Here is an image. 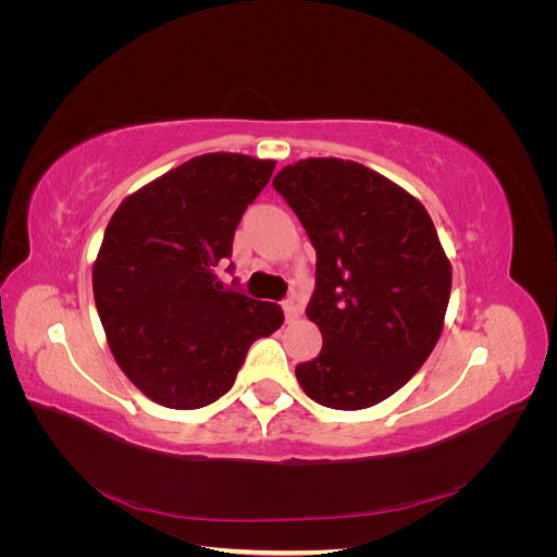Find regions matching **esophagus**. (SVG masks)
Listing matches in <instances>:
<instances>
[{"label":"esophagus","mask_w":557,"mask_h":557,"mask_svg":"<svg viewBox=\"0 0 557 557\" xmlns=\"http://www.w3.org/2000/svg\"><path fill=\"white\" fill-rule=\"evenodd\" d=\"M283 313H285V320H288V323H293V320L299 318L301 307L297 305L295 299H285V301H283Z\"/></svg>","instance_id":"34e87169"}]
</instances>
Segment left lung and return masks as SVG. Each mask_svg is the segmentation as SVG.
<instances>
[{"label": "left lung", "instance_id": "obj_1", "mask_svg": "<svg viewBox=\"0 0 557 557\" xmlns=\"http://www.w3.org/2000/svg\"><path fill=\"white\" fill-rule=\"evenodd\" d=\"M274 188L315 248L309 320L323 334L297 381L313 401L358 411L395 395L444 330L450 262L430 213L391 178L339 158L283 166Z\"/></svg>", "mask_w": 557, "mask_h": 557}]
</instances>
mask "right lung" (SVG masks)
I'll return each mask as SVG.
<instances>
[{
	"instance_id": "1",
	"label": "right lung",
	"mask_w": 557,
	"mask_h": 557,
	"mask_svg": "<svg viewBox=\"0 0 557 557\" xmlns=\"http://www.w3.org/2000/svg\"><path fill=\"white\" fill-rule=\"evenodd\" d=\"M274 166L242 153L197 156L111 215L92 267L97 313L125 376L162 407L199 409L225 395L250 344L283 325L274 301L215 276Z\"/></svg>"
}]
</instances>
